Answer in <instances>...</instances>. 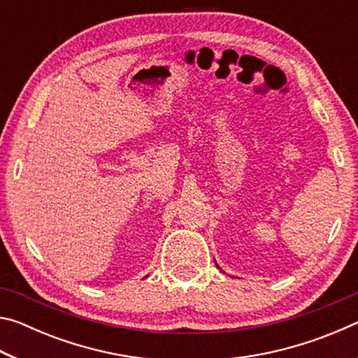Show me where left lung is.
<instances>
[{
  "instance_id": "left-lung-1",
  "label": "left lung",
  "mask_w": 358,
  "mask_h": 358,
  "mask_svg": "<svg viewBox=\"0 0 358 358\" xmlns=\"http://www.w3.org/2000/svg\"><path fill=\"white\" fill-rule=\"evenodd\" d=\"M216 264V262H215ZM216 266H217V264H216ZM217 268H220V266H217Z\"/></svg>"
}]
</instances>
